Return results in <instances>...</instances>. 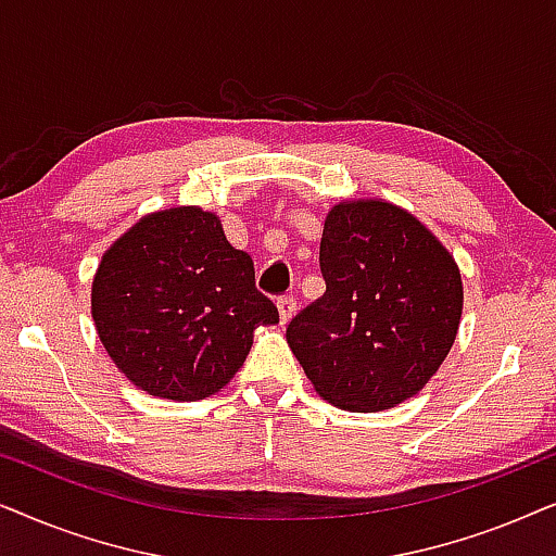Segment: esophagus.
<instances>
[{
    "label": "esophagus",
    "instance_id": "1",
    "mask_svg": "<svg viewBox=\"0 0 556 556\" xmlns=\"http://www.w3.org/2000/svg\"><path fill=\"white\" fill-rule=\"evenodd\" d=\"M295 299L293 295H280L278 299V314H280V321L283 324H288L293 318V314H295Z\"/></svg>",
    "mask_w": 556,
    "mask_h": 556
}]
</instances>
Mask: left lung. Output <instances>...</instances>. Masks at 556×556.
<instances>
[{"label": "left lung", "mask_w": 556, "mask_h": 556, "mask_svg": "<svg viewBox=\"0 0 556 556\" xmlns=\"http://www.w3.org/2000/svg\"><path fill=\"white\" fill-rule=\"evenodd\" d=\"M326 293L288 324L295 359L331 405L379 413L413 397L451 352L460 270L407 210L341 202L324 223Z\"/></svg>", "instance_id": "8db88e82"}]
</instances>
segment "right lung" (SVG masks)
<instances>
[{
    "instance_id": "obj_1",
    "label": "right lung",
    "mask_w": 556,
    "mask_h": 556,
    "mask_svg": "<svg viewBox=\"0 0 556 556\" xmlns=\"http://www.w3.org/2000/svg\"><path fill=\"white\" fill-rule=\"evenodd\" d=\"M90 311L113 364L139 390L179 402L223 390L257 326L278 324L253 257L200 207L154 212L121 235L98 265Z\"/></svg>"
}]
</instances>
